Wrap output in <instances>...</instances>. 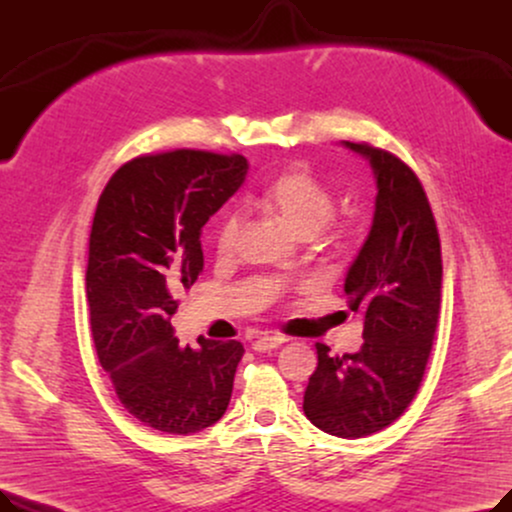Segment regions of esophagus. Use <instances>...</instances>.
<instances>
[{
	"label": "esophagus",
	"instance_id": "obj_1",
	"mask_svg": "<svg viewBox=\"0 0 512 512\" xmlns=\"http://www.w3.org/2000/svg\"><path fill=\"white\" fill-rule=\"evenodd\" d=\"M288 338L282 336V334H267V336H261L253 342V351L257 353H265V351H272V348H278L286 342Z\"/></svg>",
	"mask_w": 512,
	"mask_h": 512
}]
</instances>
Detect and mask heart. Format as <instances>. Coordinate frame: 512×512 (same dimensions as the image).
I'll use <instances>...</instances> for the list:
<instances>
[{"label": "heart", "mask_w": 512, "mask_h": 512, "mask_svg": "<svg viewBox=\"0 0 512 512\" xmlns=\"http://www.w3.org/2000/svg\"><path fill=\"white\" fill-rule=\"evenodd\" d=\"M261 205L299 238H309L324 228L336 211V199L330 188L305 168H292L280 174L259 197ZM240 215L226 213L215 230V249L230 253L236 247Z\"/></svg>", "instance_id": "heart-1"}]
</instances>
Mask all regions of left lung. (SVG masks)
Segmentation results:
<instances>
[{
	"label": "left lung",
	"mask_w": 512,
	"mask_h": 512,
	"mask_svg": "<svg viewBox=\"0 0 512 512\" xmlns=\"http://www.w3.org/2000/svg\"><path fill=\"white\" fill-rule=\"evenodd\" d=\"M342 143L369 159L378 184L371 230L344 280L365 342L342 357L315 344L303 411L321 432L355 440L394 423L419 390L440 315L442 253L417 174L390 151Z\"/></svg>",
	"instance_id": "1"
}]
</instances>
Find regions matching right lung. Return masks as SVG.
Returning <instances> with one entry per match:
<instances>
[{"mask_svg": "<svg viewBox=\"0 0 512 512\" xmlns=\"http://www.w3.org/2000/svg\"><path fill=\"white\" fill-rule=\"evenodd\" d=\"M242 155L195 149L130 159L99 197L87 265L91 332L122 407L166 434L228 409L240 342L178 346L170 317L203 272L201 230L245 182Z\"/></svg>", "mask_w": 512, "mask_h": 512, "instance_id": "obj_1", "label": "right lung"}]
</instances>
